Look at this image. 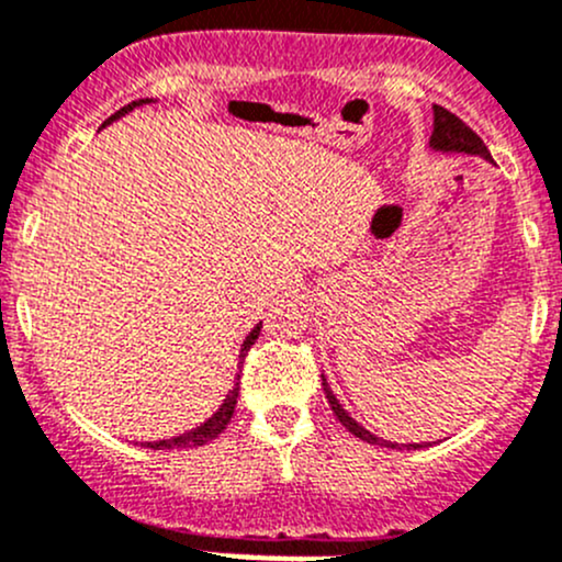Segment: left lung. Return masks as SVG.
<instances>
[{
  "label": "left lung",
  "instance_id": "left-lung-1",
  "mask_svg": "<svg viewBox=\"0 0 562 562\" xmlns=\"http://www.w3.org/2000/svg\"><path fill=\"white\" fill-rule=\"evenodd\" d=\"M428 147L434 153H447V156H480V158H484V161L493 164V158H490V150L484 147V142L476 137V134L471 132V128L465 126L458 115H452L450 110L439 108V104H434V134H430ZM323 390H326V398H328L330 409H334V415L339 417V423L345 425L352 436H358L360 441H366V445L387 447V450H423V447H428V445H395V441H387V439H382V436L371 434L369 428H363L358 420H352L350 412L339 404V398L334 395V390H330L326 376H323Z\"/></svg>",
  "mask_w": 562,
  "mask_h": 562
}]
</instances>
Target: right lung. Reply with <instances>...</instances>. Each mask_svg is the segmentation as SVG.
I'll return each mask as SVG.
<instances>
[{
    "label": "right lung",
    "mask_w": 562,
    "mask_h": 562,
    "mask_svg": "<svg viewBox=\"0 0 562 562\" xmlns=\"http://www.w3.org/2000/svg\"><path fill=\"white\" fill-rule=\"evenodd\" d=\"M153 99H139V102H132V104H126V108H121L115 112V115H110L108 121L102 123V128L104 126H110L112 121H117V117H123V115H128V112H132L134 108H142V104H150ZM258 334H261V323H258L256 328L250 330V334L245 336V341H241V350H239V363H245V352L250 350V345L252 341L258 339ZM239 376H241V366H239V371H236V376H234V387L228 390V395L226 398H223V404L217 406V412L215 415L210 417V420H204L202 425H196V428H191V430H186V434H180V436H172V439H158V441H145V445L142 447H150V450H191V447H202V445H206V441H212V439H217V434H223V428H226L228 423H232V417H234V406H236V398H239Z\"/></svg>",
    "instance_id": "add662e5"
}]
</instances>
